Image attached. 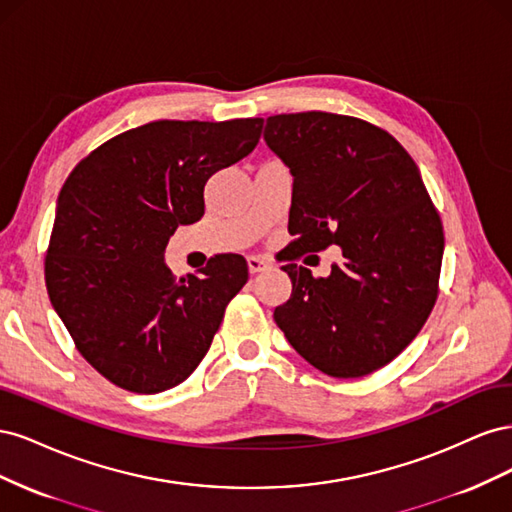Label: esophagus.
I'll return each instance as SVG.
<instances>
[{"mask_svg": "<svg viewBox=\"0 0 512 512\" xmlns=\"http://www.w3.org/2000/svg\"><path fill=\"white\" fill-rule=\"evenodd\" d=\"M269 265H271V262L267 258H262V256H250V258H247V269H250V273L265 271Z\"/></svg>", "mask_w": 512, "mask_h": 512, "instance_id": "esophagus-1", "label": "esophagus"}]
</instances>
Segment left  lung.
Listing matches in <instances>:
<instances>
[{
  "mask_svg": "<svg viewBox=\"0 0 512 512\" xmlns=\"http://www.w3.org/2000/svg\"><path fill=\"white\" fill-rule=\"evenodd\" d=\"M265 143L292 175L288 258L342 247L327 277L282 267L292 294L273 318L322 374L367 376L412 342L438 297L444 232L421 170L389 132L346 115L269 117Z\"/></svg>",
  "mask_w": 512,
  "mask_h": 512,
  "instance_id": "left-lung-1",
  "label": "left lung"
}]
</instances>
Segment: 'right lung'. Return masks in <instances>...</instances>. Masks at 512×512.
<instances>
[{"mask_svg":"<svg viewBox=\"0 0 512 512\" xmlns=\"http://www.w3.org/2000/svg\"><path fill=\"white\" fill-rule=\"evenodd\" d=\"M262 119L151 121L106 141L57 198L46 290L76 348L104 378L153 395L203 361L247 282L239 254L173 277L164 252L205 213L211 175L252 153Z\"/></svg>","mask_w":512,"mask_h":512,"instance_id":"add662e5","label":"right lung"}]
</instances>
